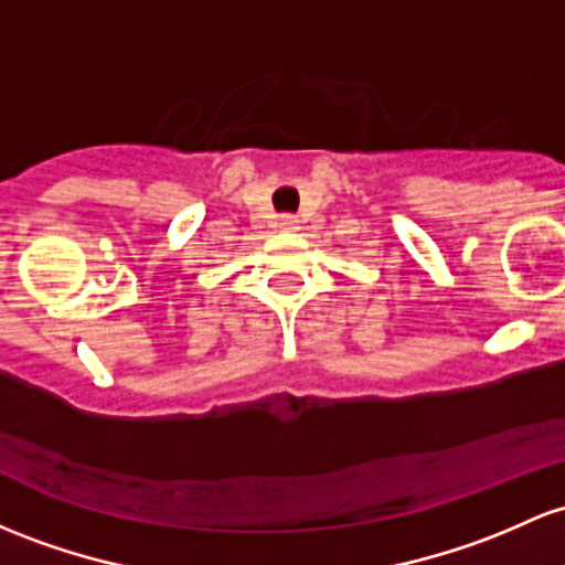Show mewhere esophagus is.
Returning <instances> with one entry per match:
<instances>
[{
  "label": "esophagus",
  "instance_id": "obj_1",
  "mask_svg": "<svg viewBox=\"0 0 565 565\" xmlns=\"http://www.w3.org/2000/svg\"><path fill=\"white\" fill-rule=\"evenodd\" d=\"M278 227H281V231H297V216L281 214L278 216Z\"/></svg>",
  "mask_w": 565,
  "mask_h": 565
}]
</instances>
